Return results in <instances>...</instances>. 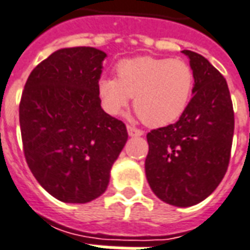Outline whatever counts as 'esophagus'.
<instances>
[{
  "instance_id": "obj_1",
  "label": "esophagus",
  "mask_w": 250,
  "mask_h": 250,
  "mask_svg": "<svg viewBox=\"0 0 250 250\" xmlns=\"http://www.w3.org/2000/svg\"><path fill=\"white\" fill-rule=\"evenodd\" d=\"M128 133L129 136H143L144 134V132L141 130V129H137L134 128V126H132V125H128Z\"/></svg>"
}]
</instances>
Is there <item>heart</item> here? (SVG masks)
Segmentation results:
<instances>
[{"label": "heart", "mask_w": 250, "mask_h": 250, "mask_svg": "<svg viewBox=\"0 0 250 250\" xmlns=\"http://www.w3.org/2000/svg\"><path fill=\"white\" fill-rule=\"evenodd\" d=\"M116 79L104 78L98 84L104 107L120 114L134 97L133 107L148 126H164L183 114L192 87V70L182 59L140 56L120 62Z\"/></svg>", "instance_id": "b5f03b06"}]
</instances>
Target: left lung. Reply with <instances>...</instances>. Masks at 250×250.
Listing matches in <instances>:
<instances>
[{
  "label": "left lung",
  "instance_id": "8db88e82",
  "mask_svg": "<svg viewBox=\"0 0 250 250\" xmlns=\"http://www.w3.org/2000/svg\"><path fill=\"white\" fill-rule=\"evenodd\" d=\"M194 74L192 98L175 124L146 134L145 175L168 205L194 206L213 192L228 171L234 111L228 83L202 55L185 49Z\"/></svg>",
  "mask_w": 250,
  "mask_h": 250
}]
</instances>
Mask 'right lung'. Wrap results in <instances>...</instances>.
I'll return each instance as SVG.
<instances>
[{
  "label": "right lung",
  "mask_w": 250,
  "mask_h": 250,
  "mask_svg": "<svg viewBox=\"0 0 250 250\" xmlns=\"http://www.w3.org/2000/svg\"><path fill=\"white\" fill-rule=\"evenodd\" d=\"M104 51H56L33 68L20 101L28 167L44 190L65 203H87L107 188L128 140L121 120L101 107Z\"/></svg>",
  "instance_id": "obj_1"
}]
</instances>
